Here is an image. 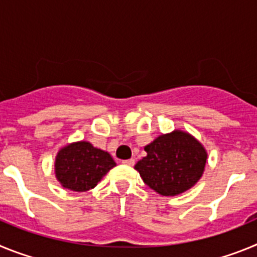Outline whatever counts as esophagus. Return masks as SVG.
<instances>
[{"label": "esophagus", "instance_id": "34e87169", "mask_svg": "<svg viewBox=\"0 0 257 257\" xmlns=\"http://www.w3.org/2000/svg\"><path fill=\"white\" fill-rule=\"evenodd\" d=\"M122 163H123V165H127V166H134L135 165V160H134V158H130V160L122 161Z\"/></svg>", "mask_w": 257, "mask_h": 257}]
</instances>
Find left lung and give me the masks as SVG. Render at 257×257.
<instances>
[{
	"label": "left lung",
	"instance_id": "obj_1",
	"mask_svg": "<svg viewBox=\"0 0 257 257\" xmlns=\"http://www.w3.org/2000/svg\"><path fill=\"white\" fill-rule=\"evenodd\" d=\"M144 151L147 156L136 163L135 170L161 196H176L190 189L205 171L207 152L184 131L158 136Z\"/></svg>",
	"mask_w": 257,
	"mask_h": 257
}]
</instances>
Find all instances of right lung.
Masks as SVG:
<instances>
[{"mask_svg":"<svg viewBox=\"0 0 257 257\" xmlns=\"http://www.w3.org/2000/svg\"><path fill=\"white\" fill-rule=\"evenodd\" d=\"M114 166L115 162L108 152L95 148L88 142H77L58 152L55 175L65 189L86 192L96 187Z\"/></svg>","mask_w":257,"mask_h":257,"instance_id":"1","label":"right lung"}]
</instances>
